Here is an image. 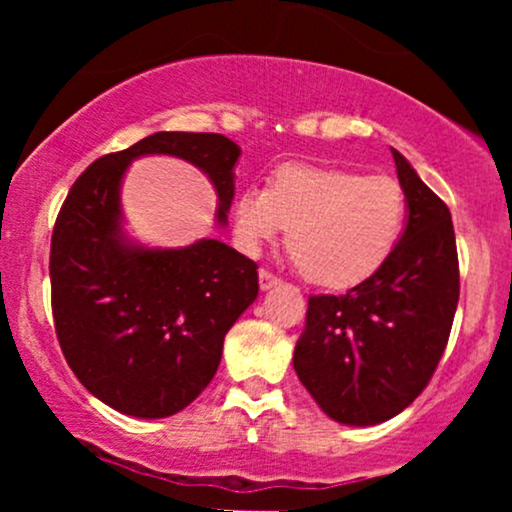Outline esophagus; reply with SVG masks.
<instances>
[{"label":"esophagus","mask_w":512,"mask_h":512,"mask_svg":"<svg viewBox=\"0 0 512 512\" xmlns=\"http://www.w3.org/2000/svg\"><path fill=\"white\" fill-rule=\"evenodd\" d=\"M279 281H281L279 276L269 272V269H260V289H262V291H269V289H274V286L279 284Z\"/></svg>","instance_id":"1"}]
</instances>
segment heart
Masks as SVG:
<instances>
[{
  "label": "heart",
  "instance_id": "1",
  "mask_svg": "<svg viewBox=\"0 0 512 512\" xmlns=\"http://www.w3.org/2000/svg\"><path fill=\"white\" fill-rule=\"evenodd\" d=\"M407 197L387 175L284 163L267 190L248 187L233 207V231L248 252L289 226V250L303 276L349 289L383 267L402 236Z\"/></svg>",
  "mask_w": 512,
  "mask_h": 512
}]
</instances>
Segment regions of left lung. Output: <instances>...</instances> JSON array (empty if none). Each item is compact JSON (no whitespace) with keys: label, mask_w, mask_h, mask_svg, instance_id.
Returning a JSON list of instances; mask_svg holds the SVG:
<instances>
[{"label":"left lung","mask_w":512,"mask_h":512,"mask_svg":"<svg viewBox=\"0 0 512 512\" xmlns=\"http://www.w3.org/2000/svg\"><path fill=\"white\" fill-rule=\"evenodd\" d=\"M407 226L373 276L344 296H310L293 368L339 424L375 426L424 392L460 301L450 209L392 149Z\"/></svg>","instance_id":"1"}]
</instances>
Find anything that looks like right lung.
<instances>
[{"instance_id": "obj_1", "label": "right lung", "mask_w": 512, "mask_h": 512, "mask_svg": "<svg viewBox=\"0 0 512 512\" xmlns=\"http://www.w3.org/2000/svg\"><path fill=\"white\" fill-rule=\"evenodd\" d=\"M151 154L202 170L226 226L240 146L223 134L156 132L76 178L52 231L50 284L57 339L79 383L120 414L166 419L211 383L223 337L260 284L257 264L221 240L144 248L127 238L122 178Z\"/></svg>"}]
</instances>
